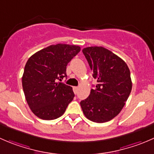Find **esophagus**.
Instances as JSON below:
<instances>
[{
    "label": "esophagus",
    "instance_id": "1",
    "mask_svg": "<svg viewBox=\"0 0 154 154\" xmlns=\"http://www.w3.org/2000/svg\"><path fill=\"white\" fill-rule=\"evenodd\" d=\"M78 89H79L78 87H77V86L73 87V90H74V94H77V92H78Z\"/></svg>",
    "mask_w": 154,
    "mask_h": 154
}]
</instances>
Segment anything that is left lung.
Wrapping results in <instances>:
<instances>
[{"instance_id": "8db88e82", "label": "left lung", "mask_w": 154, "mask_h": 154, "mask_svg": "<svg viewBox=\"0 0 154 154\" xmlns=\"http://www.w3.org/2000/svg\"><path fill=\"white\" fill-rule=\"evenodd\" d=\"M83 53L97 83L80 106L87 119L104 123L119 114L131 92L130 69L122 59L106 48L88 47Z\"/></svg>"}]
</instances>
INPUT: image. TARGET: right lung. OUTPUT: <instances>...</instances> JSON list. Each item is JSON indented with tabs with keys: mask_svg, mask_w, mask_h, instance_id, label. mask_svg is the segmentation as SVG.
I'll list each match as a JSON object with an SVG mask.
<instances>
[{
	"mask_svg": "<svg viewBox=\"0 0 154 154\" xmlns=\"http://www.w3.org/2000/svg\"><path fill=\"white\" fill-rule=\"evenodd\" d=\"M80 47L57 44L31 56L24 67L22 86L28 106L43 120H54L64 114L74 99L72 87L61 83L66 66Z\"/></svg>",
	"mask_w": 154,
	"mask_h": 154,
	"instance_id": "right-lung-1",
	"label": "right lung"
}]
</instances>
